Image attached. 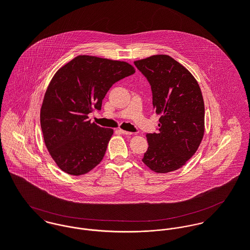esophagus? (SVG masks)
Masks as SVG:
<instances>
[{"instance_id":"34e87169","label":"esophagus","mask_w":250,"mask_h":250,"mask_svg":"<svg viewBox=\"0 0 250 250\" xmlns=\"http://www.w3.org/2000/svg\"><path fill=\"white\" fill-rule=\"evenodd\" d=\"M119 132H120L121 134H123V135H132L131 132H127V131H124V130H122V129H120Z\"/></svg>"}]
</instances>
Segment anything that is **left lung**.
<instances>
[{
    "instance_id": "8db88e82",
    "label": "left lung",
    "mask_w": 250,
    "mask_h": 250,
    "mask_svg": "<svg viewBox=\"0 0 250 250\" xmlns=\"http://www.w3.org/2000/svg\"><path fill=\"white\" fill-rule=\"evenodd\" d=\"M152 89L153 107L161 115L159 133L147 134L143 162L152 171L177 170L194 155L205 131L200 86L185 66L167 55L136 61Z\"/></svg>"
}]
</instances>
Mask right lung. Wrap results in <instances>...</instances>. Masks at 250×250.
Returning <instances> with one entry per match:
<instances>
[{
    "label": "right lung",
    "instance_id": "1",
    "mask_svg": "<svg viewBox=\"0 0 250 250\" xmlns=\"http://www.w3.org/2000/svg\"><path fill=\"white\" fill-rule=\"evenodd\" d=\"M128 62L81 55L52 78L40 109L45 145L57 164L70 175L89 172L103 160L113 130L88 120L101 109L108 89L135 73Z\"/></svg>",
    "mask_w": 250,
    "mask_h": 250
}]
</instances>
